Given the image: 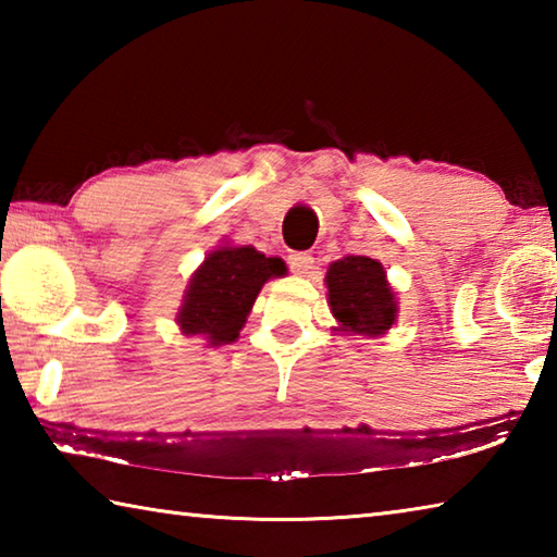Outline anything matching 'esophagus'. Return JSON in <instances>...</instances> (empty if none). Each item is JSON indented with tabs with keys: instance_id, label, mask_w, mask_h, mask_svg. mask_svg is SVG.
Returning <instances> with one entry per match:
<instances>
[{
	"instance_id": "34e87169",
	"label": "esophagus",
	"mask_w": 557,
	"mask_h": 557,
	"mask_svg": "<svg viewBox=\"0 0 557 557\" xmlns=\"http://www.w3.org/2000/svg\"><path fill=\"white\" fill-rule=\"evenodd\" d=\"M287 262L297 275H309L314 270V258L309 252H292V256H287Z\"/></svg>"
}]
</instances>
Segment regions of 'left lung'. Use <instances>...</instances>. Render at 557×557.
Returning a JSON list of instances; mask_svg holds the SVG:
<instances>
[{
    "mask_svg": "<svg viewBox=\"0 0 557 557\" xmlns=\"http://www.w3.org/2000/svg\"><path fill=\"white\" fill-rule=\"evenodd\" d=\"M326 289L338 332L381 336L395 324L398 299L379 260L346 256L332 262L326 272Z\"/></svg>",
    "mask_w": 557,
    "mask_h": 557,
    "instance_id": "left-lung-1",
    "label": "left lung"
}]
</instances>
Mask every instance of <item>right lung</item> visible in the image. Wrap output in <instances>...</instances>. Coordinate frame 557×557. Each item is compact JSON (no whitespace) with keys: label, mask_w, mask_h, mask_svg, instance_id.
<instances>
[{"label":"right lung","mask_w":557,"mask_h":557,"mask_svg":"<svg viewBox=\"0 0 557 557\" xmlns=\"http://www.w3.org/2000/svg\"><path fill=\"white\" fill-rule=\"evenodd\" d=\"M285 272V262L265 258L252 245H221L188 280L178 329L186 336H203L209 346L233 344L262 285Z\"/></svg>","instance_id":"obj_1"}]
</instances>
